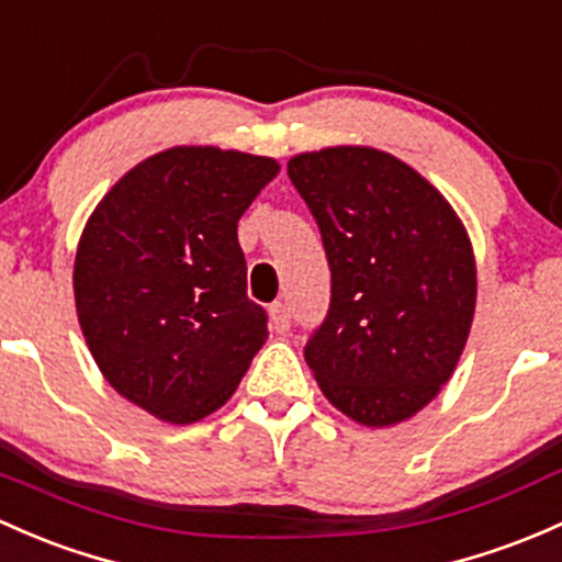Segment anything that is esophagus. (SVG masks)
I'll return each mask as SVG.
<instances>
[{"label":"esophagus","instance_id":"34e87169","mask_svg":"<svg viewBox=\"0 0 562 562\" xmlns=\"http://www.w3.org/2000/svg\"><path fill=\"white\" fill-rule=\"evenodd\" d=\"M269 312H271V323H274V328L280 330V334H285V330L291 328V310H288V304L274 301Z\"/></svg>","mask_w":562,"mask_h":562}]
</instances>
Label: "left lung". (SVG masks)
I'll return each instance as SVG.
<instances>
[{
  "label": "left lung",
  "mask_w": 562,
  "mask_h": 562,
  "mask_svg": "<svg viewBox=\"0 0 562 562\" xmlns=\"http://www.w3.org/2000/svg\"><path fill=\"white\" fill-rule=\"evenodd\" d=\"M288 177L330 266L328 315L306 341V363L356 423L406 420L439 395L469 339V234L423 175L374 147L301 153Z\"/></svg>",
  "instance_id": "obj_1"
}]
</instances>
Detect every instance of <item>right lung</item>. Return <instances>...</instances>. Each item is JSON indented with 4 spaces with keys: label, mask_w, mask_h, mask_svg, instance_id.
Instances as JSON below:
<instances>
[{
    "label": "right lung",
    "mask_w": 562,
    "mask_h": 562,
    "mask_svg": "<svg viewBox=\"0 0 562 562\" xmlns=\"http://www.w3.org/2000/svg\"><path fill=\"white\" fill-rule=\"evenodd\" d=\"M277 172L266 156L172 147L88 217L72 277L82 336L104 380L161 420L221 409L263 347L236 223Z\"/></svg>",
    "instance_id": "add662e5"
}]
</instances>
